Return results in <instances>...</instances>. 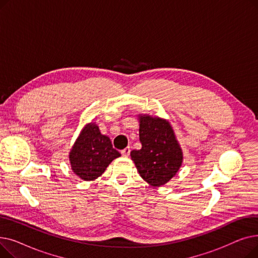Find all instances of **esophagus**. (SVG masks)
Segmentation results:
<instances>
[{
    "mask_svg": "<svg viewBox=\"0 0 258 258\" xmlns=\"http://www.w3.org/2000/svg\"><path fill=\"white\" fill-rule=\"evenodd\" d=\"M131 154V147H125L124 150L121 151V155L124 156V157H128Z\"/></svg>",
    "mask_w": 258,
    "mask_h": 258,
    "instance_id": "34e87169",
    "label": "esophagus"
}]
</instances>
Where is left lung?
I'll use <instances>...</instances> for the list:
<instances>
[{"label":"left lung","instance_id":"8db88e82","mask_svg":"<svg viewBox=\"0 0 258 258\" xmlns=\"http://www.w3.org/2000/svg\"><path fill=\"white\" fill-rule=\"evenodd\" d=\"M139 137L142 148L131 152L143 180L153 186L167 183L182 165L183 155L174 133L166 120L140 117Z\"/></svg>","mask_w":258,"mask_h":258}]
</instances>
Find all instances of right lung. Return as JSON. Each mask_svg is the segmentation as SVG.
I'll return each mask as SVG.
<instances>
[{
    "mask_svg": "<svg viewBox=\"0 0 258 258\" xmlns=\"http://www.w3.org/2000/svg\"><path fill=\"white\" fill-rule=\"evenodd\" d=\"M107 136L97 125L88 124L76 140L70 153L73 171L81 180L92 181L101 175L111 162L120 157Z\"/></svg>",
    "mask_w": 258,
    "mask_h": 258,
    "instance_id": "right-lung-1",
    "label": "right lung"
}]
</instances>
